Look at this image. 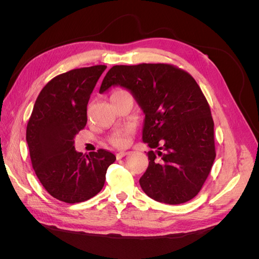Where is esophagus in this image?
Returning a JSON list of instances; mask_svg holds the SVG:
<instances>
[{"label": "esophagus", "mask_w": 259, "mask_h": 259, "mask_svg": "<svg viewBox=\"0 0 259 259\" xmlns=\"http://www.w3.org/2000/svg\"><path fill=\"white\" fill-rule=\"evenodd\" d=\"M127 154H128V152H126V151H121V152H119V153H116V159L120 160V159L124 158V156L127 155Z\"/></svg>", "instance_id": "34e87169"}]
</instances>
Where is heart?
Masks as SVG:
<instances>
[{"instance_id":"obj_1","label":"heart","mask_w":259,"mask_h":259,"mask_svg":"<svg viewBox=\"0 0 259 259\" xmlns=\"http://www.w3.org/2000/svg\"><path fill=\"white\" fill-rule=\"evenodd\" d=\"M123 90H117L114 93L117 92H122ZM113 93V94H114ZM133 133V127L132 126H127L125 127L124 130L115 133V134L110 138V144L116 148H124L128 146L130 144V139H131V135Z\"/></svg>"}]
</instances>
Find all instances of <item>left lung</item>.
<instances>
[{"instance_id":"left-lung-1","label":"left lung","mask_w":259,"mask_h":259,"mask_svg":"<svg viewBox=\"0 0 259 259\" xmlns=\"http://www.w3.org/2000/svg\"><path fill=\"white\" fill-rule=\"evenodd\" d=\"M131 91L146 113L143 140L151 149L139 184L161 203L182 204L197 195L216 158L214 121L191 74L171 64L113 66L99 93L112 85Z\"/></svg>"}]
</instances>
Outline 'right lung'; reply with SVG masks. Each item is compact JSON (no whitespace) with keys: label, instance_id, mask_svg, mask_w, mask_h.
Returning <instances> with one entry per match:
<instances>
[{"label":"right lung","instance_id":"right-lung-1","mask_svg":"<svg viewBox=\"0 0 259 259\" xmlns=\"http://www.w3.org/2000/svg\"><path fill=\"white\" fill-rule=\"evenodd\" d=\"M107 66L70 70L46 84L38 94L27 125L32 167L53 198L70 203L88 201L100 192L115 155L98 149L76 152L74 136L88 122V104Z\"/></svg>","mask_w":259,"mask_h":259}]
</instances>
